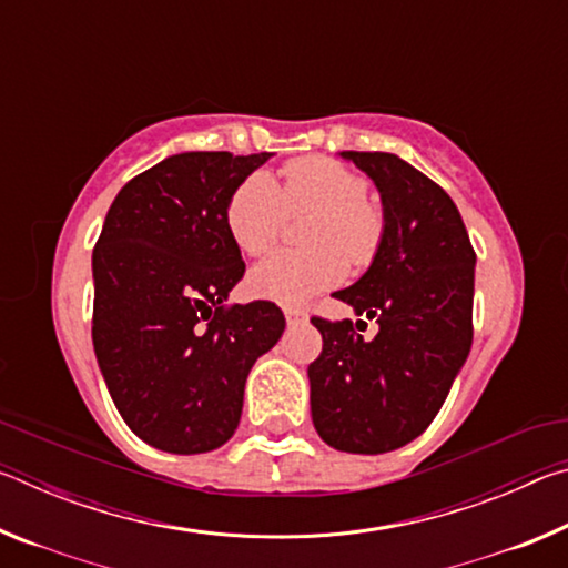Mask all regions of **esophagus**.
<instances>
[{
    "instance_id": "esophagus-1",
    "label": "esophagus",
    "mask_w": 568,
    "mask_h": 568,
    "mask_svg": "<svg viewBox=\"0 0 568 568\" xmlns=\"http://www.w3.org/2000/svg\"><path fill=\"white\" fill-rule=\"evenodd\" d=\"M285 321H287V325H297L305 321V313L295 311V307H285Z\"/></svg>"
}]
</instances>
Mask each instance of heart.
Returning <instances> with one entry per match:
<instances>
[{
	"label": "heart",
	"mask_w": 568,
	"mask_h": 568,
	"mask_svg": "<svg viewBox=\"0 0 568 568\" xmlns=\"http://www.w3.org/2000/svg\"><path fill=\"white\" fill-rule=\"evenodd\" d=\"M368 187L358 172L321 155L287 162L281 187L267 172L240 182L227 200L225 227L247 255L267 253L281 240L287 215L313 213L303 233L311 250H281L267 257L250 273L253 293L281 305H303L345 281L346 256L353 265L371 263L386 223Z\"/></svg>",
	"instance_id": "heart-1"
}]
</instances>
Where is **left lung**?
I'll use <instances>...</instances> for the list:
<instances>
[{
  "label": "left lung",
  "instance_id": "1",
  "mask_svg": "<svg viewBox=\"0 0 568 568\" xmlns=\"http://www.w3.org/2000/svg\"><path fill=\"white\" fill-rule=\"evenodd\" d=\"M381 192L383 237L373 263L333 293L378 323L313 318L323 351L307 365L313 426L348 454H388L430 426L474 341V265L448 192L390 152H341ZM363 323V321H361Z\"/></svg>",
  "mask_w": 568,
  "mask_h": 568
}]
</instances>
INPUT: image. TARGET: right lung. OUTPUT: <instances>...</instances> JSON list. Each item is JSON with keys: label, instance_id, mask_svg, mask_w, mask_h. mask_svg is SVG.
Here are the masks:
<instances>
[{"label": "right lung", "instance_id": "add662e5", "mask_svg": "<svg viewBox=\"0 0 568 568\" xmlns=\"http://www.w3.org/2000/svg\"><path fill=\"white\" fill-rule=\"evenodd\" d=\"M271 158H165L118 192L94 245V355L132 434L168 454L235 434L247 373L285 331L271 301L225 303L245 273L227 200Z\"/></svg>", "mask_w": 568, "mask_h": 568}]
</instances>
